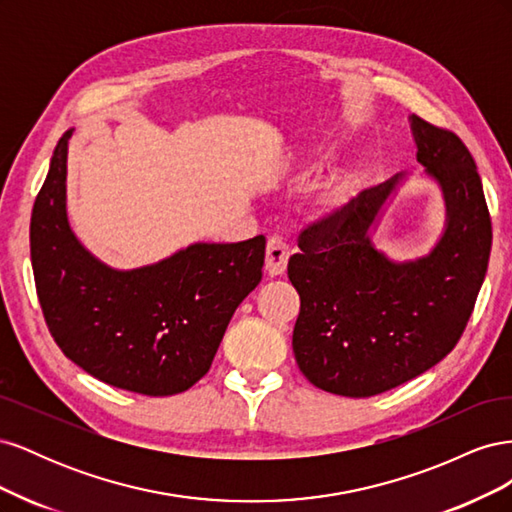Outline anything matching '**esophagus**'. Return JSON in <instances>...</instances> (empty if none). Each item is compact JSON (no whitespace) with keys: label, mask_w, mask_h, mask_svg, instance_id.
Returning <instances> with one entry per match:
<instances>
[{"label":"esophagus","mask_w":512,"mask_h":512,"mask_svg":"<svg viewBox=\"0 0 512 512\" xmlns=\"http://www.w3.org/2000/svg\"><path fill=\"white\" fill-rule=\"evenodd\" d=\"M290 258V247L280 237H271L267 241V256H265V267L269 275H282L286 271Z\"/></svg>","instance_id":"1"}]
</instances>
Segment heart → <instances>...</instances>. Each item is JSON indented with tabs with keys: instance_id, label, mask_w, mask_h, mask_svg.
<instances>
[{
	"instance_id": "obj_1",
	"label": "heart",
	"mask_w": 512,
	"mask_h": 512,
	"mask_svg": "<svg viewBox=\"0 0 512 512\" xmlns=\"http://www.w3.org/2000/svg\"><path fill=\"white\" fill-rule=\"evenodd\" d=\"M361 185V168H348L322 183L309 198V218L316 222H333L354 200Z\"/></svg>"
}]
</instances>
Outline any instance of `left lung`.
Wrapping results in <instances>:
<instances>
[{"mask_svg":"<svg viewBox=\"0 0 512 512\" xmlns=\"http://www.w3.org/2000/svg\"><path fill=\"white\" fill-rule=\"evenodd\" d=\"M416 160L442 190L446 224L427 256L397 262L371 230L406 175L307 226L288 277L301 297L292 350L318 389L371 397L440 363L466 329L491 252V218L474 158L453 132L410 115Z\"/></svg>","mask_w":512,"mask_h":512,"instance_id":"obj_1","label":"left lung"}]
</instances>
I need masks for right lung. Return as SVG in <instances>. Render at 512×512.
Instances as JSON below:
<instances>
[{
  "instance_id": "1",
  "label": "right lung",
  "mask_w": 512,
  "mask_h": 512,
  "mask_svg": "<svg viewBox=\"0 0 512 512\" xmlns=\"http://www.w3.org/2000/svg\"><path fill=\"white\" fill-rule=\"evenodd\" d=\"M53 151L29 226L42 314L57 346L94 378L166 397L203 378L239 303L262 280L265 237L192 243L130 271L76 239L66 211L68 141Z\"/></svg>"
}]
</instances>
